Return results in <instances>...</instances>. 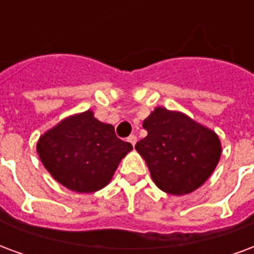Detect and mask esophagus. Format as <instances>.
<instances>
[{"instance_id":"obj_1","label":"esophagus","mask_w":254,"mask_h":254,"mask_svg":"<svg viewBox=\"0 0 254 254\" xmlns=\"http://www.w3.org/2000/svg\"><path fill=\"white\" fill-rule=\"evenodd\" d=\"M127 141L130 142V144L134 146V145H136V142H137V137L134 136V134H130V136L127 137Z\"/></svg>"}]
</instances>
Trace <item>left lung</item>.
Instances as JSON below:
<instances>
[{
  "label": "left lung",
  "instance_id": "8db88e82",
  "mask_svg": "<svg viewBox=\"0 0 254 254\" xmlns=\"http://www.w3.org/2000/svg\"><path fill=\"white\" fill-rule=\"evenodd\" d=\"M148 136L136 144L160 190L185 195L203 185L221 157V142L213 130L179 112L156 108L144 120Z\"/></svg>",
  "mask_w": 254,
  "mask_h": 254
}]
</instances>
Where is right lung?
<instances>
[{"label": "right lung", "mask_w": 254, "mask_h": 254, "mask_svg": "<svg viewBox=\"0 0 254 254\" xmlns=\"http://www.w3.org/2000/svg\"><path fill=\"white\" fill-rule=\"evenodd\" d=\"M114 127L94 118L93 112L68 117L37 142L41 163L60 185L76 192H94L108 185L127 152Z\"/></svg>", "instance_id": "obj_1"}]
</instances>
